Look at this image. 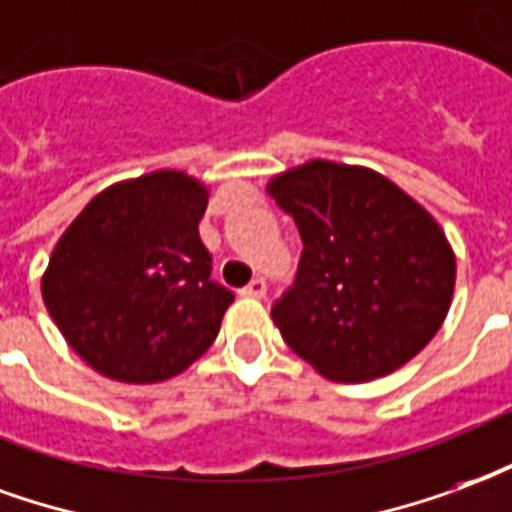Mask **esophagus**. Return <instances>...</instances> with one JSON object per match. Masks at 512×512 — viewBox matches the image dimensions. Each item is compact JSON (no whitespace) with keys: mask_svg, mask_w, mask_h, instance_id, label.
Instances as JSON below:
<instances>
[{"mask_svg":"<svg viewBox=\"0 0 512 512\" xmlns=\"http://www.w3.org/2000/svg\"><path fill=\"white\" fill-rule=\"evenodd\" d=\"M242 294H245V297H256V300H261V297L267 294V283H264V278H253V281L242 289Z\"/></svg>","mask_w":512,"mask_h":512,"instance_id":"1","label":"esophagus"}]
</instances>
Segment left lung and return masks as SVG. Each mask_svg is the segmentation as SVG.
Listing matches in <instances>:
<instances>
[{
	"mask_svg": "<svg viewBox=\"0 0 512 512\" xmlns=\"http://www.w3.org/2000/svg\"><path fill=\"white\" fill-rule=\"evenodd\" d=\"M297 223V281L272 305L283 341L333 382H371L445 322L455 253L423 204L365 166L308 160L267 182Z\"/></svg>",
	"mask_w": 512,
	"mask_h": 512,
	"instance_id": "obj_1",
	"label": "left lung"
}]
</instances>
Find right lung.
<instances>
[{
	"mask_svg": "<svg viewBox=\"0 0 512 512\" xmlns=\"http://www.w3.org/2000/svg\"><path fill=\"white\" fill-rule=\"evenodd\" d=\"M210 188L160 169L100 190L59 237L40 281L67 346L98 374L155 384L218 338L234 300L199 237Z\"/></svg>",
	"mask_w": 512,
	"mask_h": 512,
	"instance_id": "right-lung-1",
	"label": "right lung"
}]
</instances>
